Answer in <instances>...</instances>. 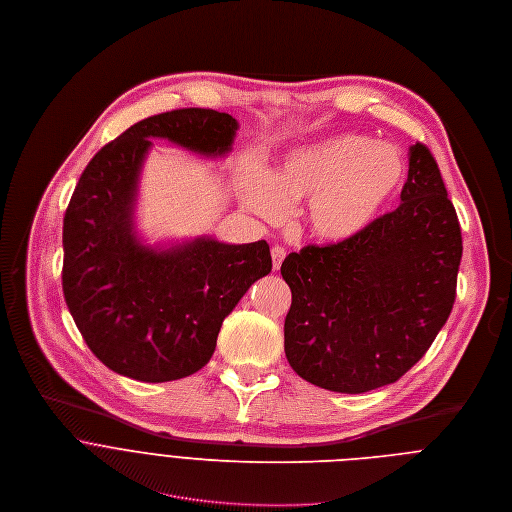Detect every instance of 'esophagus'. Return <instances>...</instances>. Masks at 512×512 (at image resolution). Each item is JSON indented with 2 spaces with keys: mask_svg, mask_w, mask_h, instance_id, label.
<instances>
[{
  "mask_svg": "<svg viewBox=\"0 0 512 512\" xmlns=\"http://www.w3.org/2000/svg\"><path fill=\"white\" fill-rule=\"evenodd\" d=\"M270 254H272V266H274V270H278L280 264H282V260H284V256H286V252H284L282 246H274V248L270 250Z\"/></svg>",
  "mask_w": 512,
  "mask_h": 512,
  "instance_id": "obj_1",
  "label": "esophagus"
}]
</instances>
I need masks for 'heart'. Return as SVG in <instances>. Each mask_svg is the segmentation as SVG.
<instances>
[{"mask_svg": "<svg viewBox=\"0 0 512 512\" xmlns=\"http://www.w3.org/2000/svg\"><path fill=\"white\" fill-rule=\"evenodd\" d=\"M403 177L405 163L393 145L339 135L290 153L262 177L244 175L240 195L262 218H274L280 206L304 199V228L321 242L339 244L373 226Z\"/></svg>", "mask_w": 512, "mask_h": 512, "instance_id": "obj_1", "label": "heart"}]
</instances>
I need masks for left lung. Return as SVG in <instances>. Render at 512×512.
<instances>
[{
    "instance_id": "left-lung-1",
    "label": "left lung",
    "mask_w": 512,
    "mask_h": 512,
    "mask_svg": "<svg viewBox=\"0 0 512 512\" xmlns=\"http://www.w3.org/2000/svg\"><path fill=\"white\" fill-rule=\"evenodd\" d=\"M460 260L456 210L434 155L416 143L397 210L353 240L311 244L284 258L290 367L339 393L397 381L448 321Z\"/></svg>"
}]
</instances>
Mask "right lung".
Wrapping results in <instances>:
<instances>
[{"mask_svg":"<svg viewBox=\"0 0 512 512\" xmlns=\"http://www.w3.org/2000/svg\"><path fill=\"white\" fill-rule=\"evenodd\" d=\"M238 123L212 109H177L139 121L82 171L64 214L62 288L88 349L119 375L163 383L206 365L224 319L272 270L266 240L195 238L157 250L133 224L151 139L206 157L232 149Z\"/></svg>","mask_w":512,"mask_h":512,"instance_id":"1","label":"right lung"}]
</instances>
